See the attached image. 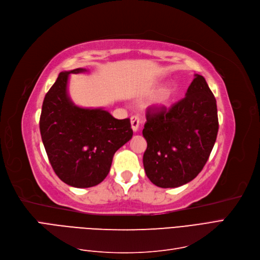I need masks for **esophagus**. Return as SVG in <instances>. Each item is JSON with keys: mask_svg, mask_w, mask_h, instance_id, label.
I'll return each mask as SVG.
<instances>
[{"mask_svg": "<svg viewBox=\"0 0 260 260\" xmlns=\"http://www.w3.org/2000/svg\"><path fill=\"white\" fill-rule=\"evenodd\" d=\"M139 123H140V118L137 114L132 115L131 117V124H132V128L134 132H137L139 128Z\"/></svg>", "mask_w": 260, "mask_h": 260, "instance_id": "esophagus-1", "label": "esophagus"}]
</instances>
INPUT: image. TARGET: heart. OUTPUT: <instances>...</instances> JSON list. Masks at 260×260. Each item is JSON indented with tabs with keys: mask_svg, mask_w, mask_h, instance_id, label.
<instances>
[{
	"mask_svg": "<svg viewBox=\"0 0 260 260\" xmlns=\"http://www.w3.org/2000/svg\"><path fill=\"white\" fill-rule=\"evenodd\" d=\"M176 94V86L174 84L168 85L166 89H164L162 91H160L154 99V105L158 108H162L166 107V106L169 105L170 101L172 100Z\"/></svg>",
	"mask_w": 260,
	"mask_h": 260,
	"instance_id": "b5f03b06",
	"label": "heart"
}]
</instances>
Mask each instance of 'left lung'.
<instances>
[{"instance_id": "obj_1", "label": "left lung", "mask_w": 260, "mask_h": 260, "mask_svg": "<svg viewBox=\"0 0 260 260\" xmlns=\"http://www.w3.org/2000/svg\"><path fill=\"white\" fill-rule=\"evenodd\" d=\"M218 132L216 100L203 76L195 75L185 98L149 108L142 135L147 177L158 187H178L195 179L210 156Z\"/></svg>"}]
</instances>
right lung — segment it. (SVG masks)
I'll list each match as a JSON object with an SVG mask.
<instances>
[{
  "label": "right lung",
  "mask_w": 260,
  "mask_h": 260,
  "mask_svg": "<svg viewBox=\"0 0 260 260\" xmlns=\"http://www.w3.org/2000/svg\"><path fill=\"white\" fill-rule=\"evenodd\" d=\"M62 72L46 94L40 129L48 158L64 183L85 188L107 177L114 153L133 136L129 119L118 120L102 108H81L67 93L70 74Z\"/></svg>",
  "instance_id": "obj_1"
}]
</instances>
